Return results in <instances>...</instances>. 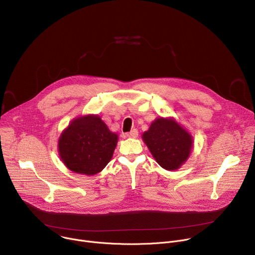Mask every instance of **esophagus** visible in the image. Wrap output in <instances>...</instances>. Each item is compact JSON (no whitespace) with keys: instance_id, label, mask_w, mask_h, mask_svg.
<instances>
[{"instance_id":"1","label":"esophagus","mask_w":255,"mask_h":255,"mask_svg":"<svg viewBox=\"0 0 255 255\" xmlns=\"http://www.w3.org/2000/svg\"><path fill=\"white\" fill-rule=\"evenodd\" d=\"M126 135L129 138H136L138 136V131H137V129H133L130 132H128Z\"/></svg>"}]
</instances>
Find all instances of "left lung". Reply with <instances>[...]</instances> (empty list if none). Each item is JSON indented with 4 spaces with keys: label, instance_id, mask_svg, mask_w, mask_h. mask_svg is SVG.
I'll list each match as a JSON object with an SVG mask.
<instances>
[{
    "label": "left lung",
    "instance_id": "obj_1",
    "mask_svg": "<svg viewBox=\"0 0 255 255\" xmlns=\"http://www.w3.org/2000/svg\"><path fill=\"white\" fill-rule=\"evenodd\" d=\"M142 140L156 163L167 171L180 169L193 147L192 135L172 117L156 118L142 134Z\"/></svg>",
    "mask_w": 255,
    "mask_h": 255
}]
</instances>
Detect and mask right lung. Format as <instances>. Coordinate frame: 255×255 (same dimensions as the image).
<instances>
[{"instance_id": "right-lung-1", "label": "right lung", "mask_w": 255, "mask_h": 255, "mask_svg": "<svg viewBox=\"0 0 255 255\" xmlns=\"http://www.w3.org/2000/svg\"><path fill=\"white\" fill-rule=\"evenodd\" d=\"M117 142L118 134L112 132L99 115H85L73 119L63 130L58 151L69 170L91 176L108 165Z\"/></svg>"}]
</instances>
